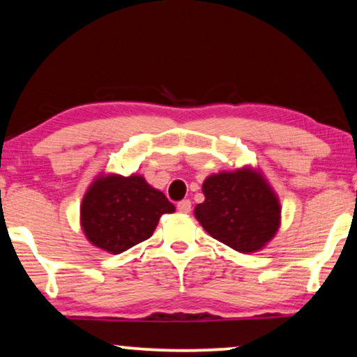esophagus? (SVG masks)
I'll list each match as a JSON object with an SVG mask.
<instances>
[{"label": "esophagus", "instance_id": "obj_1", "mask_svg": "<svg viewBox=\"0 0 357 357\" xmlns=\"http://www.w3.org/2000/svg\"><path fill=\"white\" fill-rule=\"evenodd\" d=\"M178 211L179 213H190L191 211V201L190 199H183L178 203Z\"/></svg>", "mask_w": 357, "mask_h": 357}]
</instances>
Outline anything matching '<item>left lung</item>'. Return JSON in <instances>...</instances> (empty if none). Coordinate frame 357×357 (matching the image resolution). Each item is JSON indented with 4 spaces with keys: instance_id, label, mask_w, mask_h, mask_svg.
<instances>
[{
    "instance_id": "left-lung-1",
    "label": "left lung",
    "mask_w": 357,
    "mask_h": 357,
    "mask_svg": "<svg viewBox=\"0 0 357 357\" xmlns=\"http://www.w3.org/2000/svg\"><path fill=\"white\" fill-rule=\"evenodd\" d=\"M204 203L195 208L201 226L226 246L255 252L276 234L281 208L266 179L251 167L220 173L203 183Z\"/></svg>"
}]
</instances>
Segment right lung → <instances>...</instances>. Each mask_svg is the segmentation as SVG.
Returning <instances> with one entry per match:
<instances>
[{"instance_id":"obj_1","label":"right lung","mask_w":357,"mask_h":357,"mask_svg":"<svg viewBox=\"0 0 357 357\" xmlns=\"http://www.w3.org/2000/svg\"><path fill=\"white\" fill-rule=\"evenodd\" d=\"M174 204L139 174L100 176L81 204V227L88 241L111 255H119L151 238L162 214Z\"/></svg>"}]
</instances>
